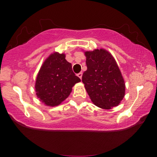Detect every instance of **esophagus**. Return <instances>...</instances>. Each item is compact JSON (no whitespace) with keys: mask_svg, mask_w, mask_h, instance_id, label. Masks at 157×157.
Listing matches in <instances>:
<instances>
[{"mask_svg":"<svg viewBox=\"0 0 157 157\" xmlns=\"http://www.w3.org/2000/svg\"><path fill=\"white\" fill-rule=\"evenodd\" d=\"M77 76L80 77V79H82V72H80L79 74H77Z\"/></svg>","mask_w":157,"mask_h":157,"instance_id":"34e87169","label":"esophagus"}]
</instances>
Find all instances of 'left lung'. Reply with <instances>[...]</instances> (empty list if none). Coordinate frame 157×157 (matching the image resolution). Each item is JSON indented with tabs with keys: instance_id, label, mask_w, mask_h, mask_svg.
<instances>
[{
	"instance_id": "left-lung-1",
	"label": "left lung",
	"mask_w": 157,
	"mask_h": 157,
	"mask_svg": "<svg viewBox=\"0 0 157 157\" xmlns=\"http://www.w3.org/2000/svg\"><path fill=\"white\" fill-rule=\"evenodd\" d=\"M87 70L82 81L91 102L102 109L117 106L125 94V83L112 55L104 48L84 52Z\"/></svg>"
}]
</instances>
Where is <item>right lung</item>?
Wrapping results in <instances>:
<instances>
[{
  "label": "right lung",
  "instance_id": "obj_1",
  "mask_svg": "<svg viewBox=\"0 0 157 157\" xmlns=\"http://www.w3.org/2000/svg\"><path fill=\"white\" fill-rule=\"evenodd\" d=\"M63 53L54 52L41 66L35 81V91L40 101L47 106L59 105L69 96L72 87L80 79L73 72L71 64Z\"/></svg>",
  "mask_w": 157,
  "mask_h": 157
}]
</instances>
